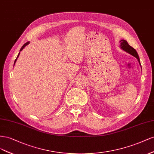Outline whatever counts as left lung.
Wrapping results in <instances>:
<instances>
[{"instance_id": "obj_1", "label": "left lung", "mask_w": 154, "mask_h": 154, "mask_svg": "<svg viewBox=\"0 0 154 154\" xmlns=\"http://www.w3.org/2000/svg\"><path fill=\"white\" fill-rule=\"evenodd\" d=\"M120 47L122 49V50H123L124 51H125L126 52L131 54V55L133 56L134 57H135L137 59V61L139 62V64H140V66H141V63H140V57H139L138 54H137V52H136V51L135 50V49L134 48H132L131 46H130L128 44L126 40H125V39H122V40L120 41Z\"/></svg>"}]
</instances>
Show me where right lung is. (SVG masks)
<instances>
[{"label":"right lung","mask_w":154,"mask_h":154,"mask_svg":"<svg viewBox=\"0 0 154 154\" xmlns=\"http://www.w3.org/2000/svg\"><path fill=\"white\" fill-rule=\"evenodd\" d=\"M29 42H27V43H25L23 45L22 47V48H20V51H22L23 49V48L26 47V46H27V45H29ZM20 52H19L18 53V56H17V58H16V59H15V61H14V64H15V63H16V61H17V59H18V56H19V55H20Z\"/></svg>","instance_id":"1"}]
</instances>
